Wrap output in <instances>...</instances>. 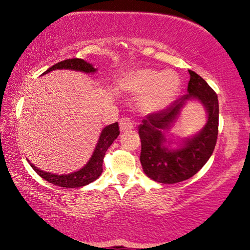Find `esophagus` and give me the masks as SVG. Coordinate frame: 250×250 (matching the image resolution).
I'll return each mask as SVG.
<instances>
[{
  "mask_svg": "<svg viewBox=\"0 0 250 250\" xmlns=\"http://www.w3.org/2000/svg\"><path fill=\"white\" fill-rule=\"evenodd\" d=\"M133 128H134V123L131 118L123 117L119 119V129H121L122 132L132 131Z\"/></svg>",
  "mask_w": 250,
  "mask_h": 250,
  "instance_id": "obj_1",
  "label": "esophagus"
}]
</instances>
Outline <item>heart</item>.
Listing matches in <instances>:
<instances>
[{"mask_svg": "<svg viewBox=\"0 0 250 250\" xmlns=\"http://www.w3.org/2000/svg\"><path fill=\"white\" fill-rule=\"evenodd\" d=\"M182 81L175 71H158L142 67L129 71L123 77L121 89L132 95H142L140 109L152 115L167 109L179 95Z\"/></svg>", "mask_w": 250, "mask_h": 250, "instance_id": "b5f03b06", "label": "heart"}]
</instances>
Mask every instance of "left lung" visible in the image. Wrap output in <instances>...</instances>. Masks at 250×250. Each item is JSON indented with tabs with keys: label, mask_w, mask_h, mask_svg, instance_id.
<instances>
[{
	"label": "left lung",
	"mask_w": 250,
	"mask_h": 250,
	"mask_svg": "<svg viewBox=\"0 0 250 250\" xmlns=\"http://www.w3.org/2000/svg\"><path fill=\"white\" fill-rule=\"evenodd\" d=\"M187 95L176 100L161 113L150 115L140 125L141 165L152 180L176 184L193 177L208 162L215 147L219 128V100L203 78L189 71ZM188 101H197L206 109L207 123L201 131L186 138L177 147L165 133L179 119Z\"/></svg>",
	"instance_id": "1"
}]
</instances>
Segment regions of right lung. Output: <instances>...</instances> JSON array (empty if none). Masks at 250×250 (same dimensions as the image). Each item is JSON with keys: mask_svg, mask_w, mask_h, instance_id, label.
Here are the masks:
<instances>
[{"mask_svg": "<svg viewBox=\"0 0 250 250\" xmlns=\"http://www.w3.org/2000/svg\"><path fill=\"white\" fill-rule=\"evenodd\" d=\"M55 70H71V71H77V72H83V73L90 74V73H96L97 68L93 67L92 64H90L84 60L81 59H72V60H65L63 62H60L55 65H53L52 67H49L48 70L44 72V74L49 73L50 71ZM119 135V127L118 123H114L106 126L103 128V131L100 133V136L98 139V142L96 144L95 150L91 157H90L89 161L84 165V167H82L78 171L66 173V175H56L53 172H47L44 170L39 169L31 164L29 161V164L38 173L42 178H44L47 182L53 184V185L65 187V188H79L82 186L88 185V184L95 182L97 178H99V176L103 172V161L106 151L108 150L115 140L117 139Z\"/></svg>", "mask_w": 250, "mask_h": 250, "instance_id": "right-lung-1", "label": "right lung"}]
</instances>
